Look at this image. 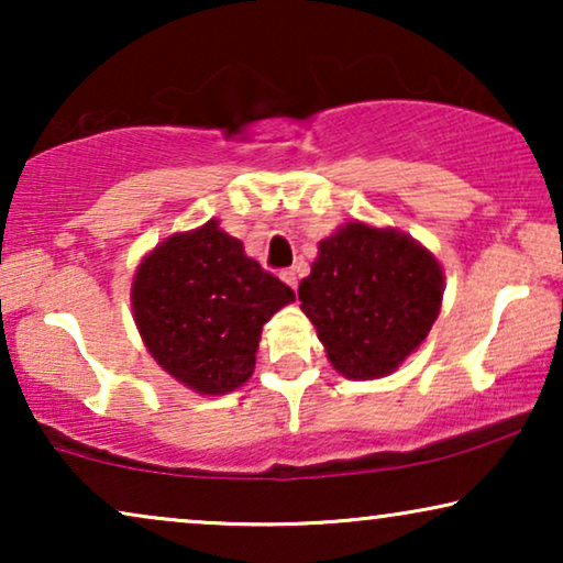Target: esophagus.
Here are the masks:
<instances>
[{
    "label": "esophagus",
    "instance_id": "34e87169",
    "mask_svg": "<svg viewBox=\"0 0 563 563\" xmlns=\"http://www.w3.org/2000/svg\"><path fill=\"white\" fill-rule=\"evenodd\" d=\"M282 279L287 282L291 289H297V272H295V268H284V272H282Z\"/></svg>",
    "mask_w": 563,
    "mask_h": 563
}]
</instances>
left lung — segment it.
<instances>
[{
  "label": "left lung",
  "instance_id": "1",
  "mask_svg": "<svg viewBox=\"0 0 563 563\" xmlns=\"http://www.w3.org/2000/svg\"><path fill=\"white\" fill-rule=\"evenodd\" d=\"M443 274L430 253L397 230L349 222L320 241L299 284L302 312L330 364L351 379H376L426 341L441 310Z\"/></svg>",
  "mask_w": 563,
  "mask_h": 563
}]
</instances>
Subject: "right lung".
<instances>
[{
  "label": "right lung",
  "instance_id": "obj_1",
  "mask_svg": "<svg viewBox=\"0 0 563 563\" xmlns=\"http://www.w3.org/2000/svg\"><path fill=\"white\" fill-rule=\"evenodd\" d=\"M291 299V287L245 256L218 220L161 243L133 282L151 356L202 395H225L249 379L261 328Z\"/></svg>",
  "mask_w": 563,
  "mask_h": 563
}]
</instances>
